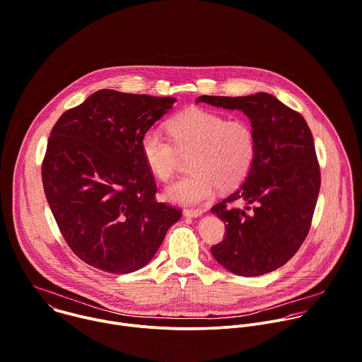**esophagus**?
Wrapping results in <instances>:
<instances>
[{
	"mask_svg": "<svg viewBox=\"0 0 362 362\" xmlns=\"http://www.w3.org/2000/svg\"><path fill=\"white\" fill-rule=\"evenodd\" d=\"M182 214L184 216H188V218H197L202 215V209H184Z\"/></svg>",
	"mask_w": 362,
	"mask_h": 362,
	"instance_id": "1",
	"label": "esophagus"
}]
</instances>
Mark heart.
Masks as SVG:
<instances>
[{
	"instance_id": "b5f03b06",
	"label": "heart",
	"mask_w": 362,
	"mask_h": 362,
	"mask_svg": "<svg viewBox=\"0 0 362 362\" xmlns=\"http://www.w3.org/2000/svg\"><path fill=\"white\" fill-rule=\"evenodd\" d=\"M171 139L148 130L141 139V153L151 174L168 181L178 170L182 156H189L188 175L165 188L175 204L197 205L216 187L229 189L249 174L256 156V136L245 119H228L208 109H189L170 122Z\"/></svg>"
}]
</instances>
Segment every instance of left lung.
<instances>
[{
  "instance_id": "obj_1",
  "label": "left lung",
  "mask_w": 362,
  "mask_h": 362,
  "mask_svg": "<svg viewBox=\"0 0 362 362\" xmlns=\"http://www.w3.org/2000/svg\"><path fill=\"white\" fill-rule=\"evenodd\" d=\"M240 110L256 136V156L245 181L212 206L225 239L215 260L239 276H260L287 263L304 242L321 184L313 134L304 117L269 93L201 96L197 103ZM245 202V209L233 206Z\"/></svg>"
}]
</instances>
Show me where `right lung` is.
<instances>
[{"label":"right lung","instance_id":"obj_1","mask_svg":"<svg viewBox=\"0 0 362 362\" xmlns=\"http://www.w3.org/2000/svg\"><path fill=\"white\" fill-rule=\"evenodd\" d=\"M174 98L102 89L65 112L42 163L48 204L62 236L85 263L107 273L146 266L181 211L156 201L141 139Z\"/></svg>","mask_w":362,"mask_h":362}]
</instances>
